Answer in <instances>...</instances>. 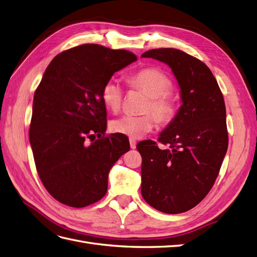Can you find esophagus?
Masks as SVG:
<instances>
[{
	"label": "esophagus",
	"instance_id": "34e87169",
	"mask_svg": "<svg viewBox=\"0 0 257 257\" xmlns=\"http://www.w3.org/2000/svg\"><path fill=\"white\" fill-rule=\"evenodd\" d=\"M137 145V142L133 138H130V146H131V149H135Z\"/></svg>",
	"mask_w": 257,
	"mask_h": 257
}]
</instances>
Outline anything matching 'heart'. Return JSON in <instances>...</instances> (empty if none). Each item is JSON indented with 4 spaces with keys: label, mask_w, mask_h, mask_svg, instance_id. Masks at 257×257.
I'll use <instances>...</instances> for the list:
<instances>
[{
    "label": "heart",
    "mask_w": 257,
    "mask_h": 257,
    "mask_svg": "<svg viewBox=\"0 0 257 257\" xmlns=\"http://www.w3.org/2000/svg\"><path fill=\"white\" fill-rule=\"evenodd\" d=\"M131 88L145 92L148 99L144 105V114H124L110 122L113 133L138 139L144 137L157 125L168 124L173 121L177 110L176 98L170 91L173 82L169 77L159 68L148 67L128 76ZM102 100L108 110L116 112L123 103L124 90L115 78L108 79L102 88Z\"/></svg>",
    "instance_id": "heart-1"
}]
</instances>
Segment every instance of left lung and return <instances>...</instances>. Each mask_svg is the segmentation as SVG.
I'll return each instance as SVG.
<instances>
[{
	"instance_id": "1",
	"label": "left lung",
	"mask_w": 257,
	"mask_h": 257,
	"mask_svg": "<svg viewBox=\"0 0 257 257\" xmlns=\"http://www.w3.org/2000/svg\"><path fill=\"white\" fill-rule=\"evenodd\" d=\"M143 58L167 64L180 87L182 105L152 141L137 145L142 154V195L164 213H181L203 200L213 186L228 147L223 94L209 67L174 48L148 50Z\"/></svg>"
}]
</instances>
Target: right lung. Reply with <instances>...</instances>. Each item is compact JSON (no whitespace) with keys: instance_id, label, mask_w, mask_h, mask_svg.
Returning a JSON list of instances; mask_svg holds the SVG:
<instances>
[{"instance_id":"add662e5","label":"right lung","mask_w":257,"mask_h":257,"mask_svg":"<svg viewBox=\"0 0 257 257\" xmlns=\"http://www.w3.org/2000/svg\"><path fill=\"white\" fill-rule=\"evenodd\" d=\"M136 60L127 50L84 44L61 52L46 68L34 93L29 134L38 176L60 203L82 208L105 196L109 170L130 143L105 135L100 92L115 72Z\"/></svg>"}]
</instances>
